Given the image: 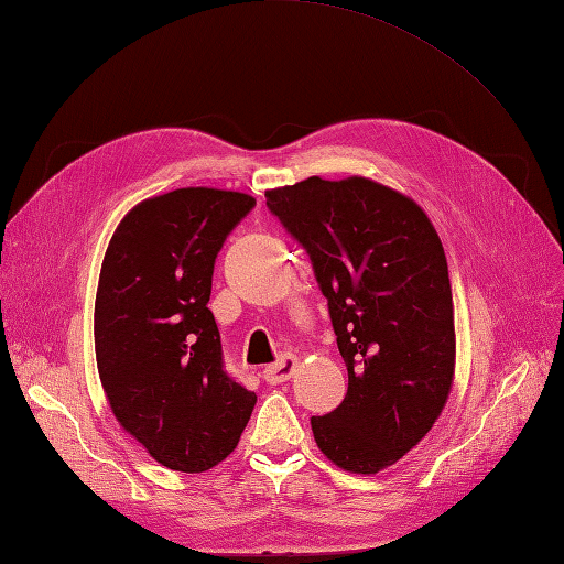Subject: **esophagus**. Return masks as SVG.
<instances>
[{
	"instance_id": "esophagus-1",
	"label": "esophagus",
	"mask_w": 564,
	"mask_h": 564,
	"mask_svg": "<svg viewBox=\"0 0 564 564\" xmlns=\"http://www.w3.org/2000/svg\"><path fill=\"white\" fill-rule=\"evenodd\" d=\"M299 369V360L294 355H282L280 360L275 365H268L263 369V379L270 383V386H278V383H284L289 381L296 373Z\"/></svg>"
}]
</instances>
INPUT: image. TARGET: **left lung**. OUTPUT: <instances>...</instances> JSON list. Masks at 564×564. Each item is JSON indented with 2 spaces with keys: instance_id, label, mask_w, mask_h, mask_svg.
I'll return each instance as SVG.
<instances>
[{
  "instance_id": "obj_1",
  "label": "left lung",
  "mask_w": 564,
  "mask_h": 564,
  "mask_svg": "<svg viewBox=\"0 0 564 564\" xmlns=\"http://www.w3.org/2000/svg\"><path fill=\"white\" fill-rule=\"evenodd\" d=\"M265 204L308 251L348 367L344 402L311 419L317 447L348 473H379L429 435L454 383L437 230L412 197L365 176H311L265 191Z\"/></svg>"
}]
</instances>
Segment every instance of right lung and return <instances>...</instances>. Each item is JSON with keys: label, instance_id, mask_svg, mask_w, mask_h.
I'll list each match as a JSON object with an SVG mask.
<instances>
[{"label": "right lung", "instance_id": "add662e5", "mask_svg": "<svg viewBox=\"0 0 564 564\" xmlns=\"http://www.w3.org/2000/svg\"><path fill=\"white\" fill-rule=\"evenodd\" d=\"M253 204L218 187L148 197L119 220L100 265V386L119 425L172 470L218 466L253 412L256 392L224 371L207 308L216 253Z\"/></svg>", "mask_w": 564, "mask_h": 564}]
</instances>
